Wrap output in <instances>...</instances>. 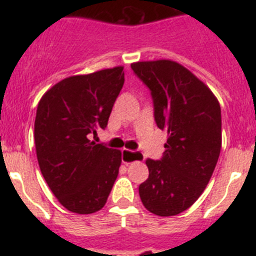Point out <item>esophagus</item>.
<instances>
[{"label": "esophagus", "instance_id": "obj_1", "mask_svg": "<svg viewBox=\"0 0 256 256\" xmlns=\"http://www.w3.org/2000/svg\"><path fill=\"white\" fill-rule=\"evenodd\" d=\"M122 160H123L124 164H130L132 162H140V160H142V154L133 152V151L124 148L122 151Z\"/></svg>", "mask_w": 256, "mask_h": 256}]
</instances>
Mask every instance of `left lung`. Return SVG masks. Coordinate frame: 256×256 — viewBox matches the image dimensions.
<instances>
[{"instance_id": "left-lung-1", "label": "left lung", "mask_w": 256, "mask_h": 256, "mask_svg": "<svg viewBox=\"0 0 256 256\" xmlns=\"http://www.w3.org/2000/svg\"><path fill=\"white\" fill-rule=\"evenodd\" d=\"M151 92L154 116L168 130L160 160H146L148 178L140 184L142 204L159 216H177L204 192L222 148L220 106L198 76L172 60L130 65Z\"/></svg>"}]
</instances>
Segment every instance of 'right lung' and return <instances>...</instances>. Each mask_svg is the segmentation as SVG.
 <instances>
[{
  "label": "right lung",
  "mask_w": 256,
  "mask_h": 256,
  "mask_svg": "<svg viewBox=\"0 0 256 256\" xmlns=\"http://www.w3.org/2000/svg\"><path fill=\"white\" fill-rule=\"evenodd\" d=\"M123 84V66L69 76L50 88L38 104V164L52 194L69 212H98L114 186L122 152L90 137L106 128Z\"/></svg>",
  "instance_id": "add662e5"
}]
</instances>
